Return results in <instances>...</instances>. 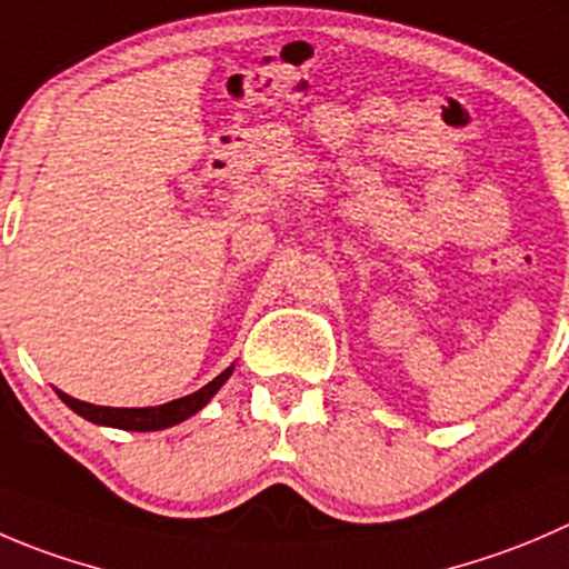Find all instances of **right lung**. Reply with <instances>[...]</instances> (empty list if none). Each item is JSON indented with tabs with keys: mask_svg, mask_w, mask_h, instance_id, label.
Segmentation results:
<instances>
[{
	"mask_svg": "<svg viewBox=\"0 0 569 569\" xmlns=\"http://www.w3.org/2000/svg\"><path fill=\"white\" fill-rule=\"evenodd\" d=\"M233 367L224 369L222 375L211 380L208 386H202L194 395H186L180 400L163 402V406H150V408H110V406H93V402H82L69 397L66 391H58L60 400L77 411L80 417H86L88 422L97 425H110V428H121V431H163V428H172V425L183 422L191 413H197L200 408L208 406L213 395L222 389L224 380L230 378Z\"/></svg>",
	"mask_w": 569,
	"mask_h": 569,
	"instance_id": "right-lung-1",
	"label": "right lung"
}]
</instances>
